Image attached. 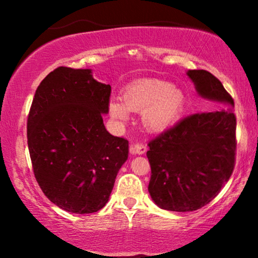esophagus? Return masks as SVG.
Here are the masks:
<instances>
[{
	"label": "esophagus",
	"mask_w": 258,
	"mask_h": 258,
	"mask_svg": "<svg viewBox=\"0 0 258 258\" xmlns=\"http://www.w3.org/2000/svg\"><path fill=\"white\" fill-rule=\"evenodd\" d=\"M132 149H133V153L138 154V155H142V154L147 153L148 147L144 143H136L135 146H133Z\"/></svg>",
	"instance_id": "esophagus-1"
}]
</instances>
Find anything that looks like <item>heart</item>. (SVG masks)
Instances as JSON below:
<instances>
[{
	"label": "heart",
	"instance_id": "1",
	"mask_svg": "<svg viewBox=\"0 0 258 258\" xmlns=\"http://www.w3.org/2000/svg\"><path fill=\"white\" fill-rule=\"evenodd\" d=\"M184 93L167 81L147 79L126 86L122 99L111 98L109 114L119 125L130 119L131 111L142 110V122L148 131L161 132L178 121L184 109Z\"/></svg>",
	"mask_w": 258,
	"mask_h": 258
}]
</instances>
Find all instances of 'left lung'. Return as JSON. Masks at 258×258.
<instances>
[{"label": "left lung", "instance_id": "obj_1", "mask_svg": "<svg viewBox=\"0 0 258 258\" xmlns=\"http://www.w3.org/2000/svg\"><path fill=\"white\" fill-rule=\"evenodd\" d=\"M198 94L218 109L198 112L149 142L150 197L168 211L199 210L217 197L235 165L236 117L234 100L222 82L206 70L186 73Z\"/></svg>", "mask_w": 258, "mask_h": 258}]
</instances>
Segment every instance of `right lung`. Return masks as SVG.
<instances>
[{
    "mask_svg": "<svg viewBox=\"0 0 258 258\" xmlns=\"http://www.w3.org/2000/svg\"><path fill=\"white\" fill-rule=\"evenodd\" d=\"M110 85L91 69L59 67L41 81L28 117V147L35 178L54 205L93 214L108 203L128 141L106 131Z\"/></svg>",
    "mask_w": 258,
    "mask_h": 258,
    "instance_id": "add662e5",
    "label": "right lung"
}]
</instances>
